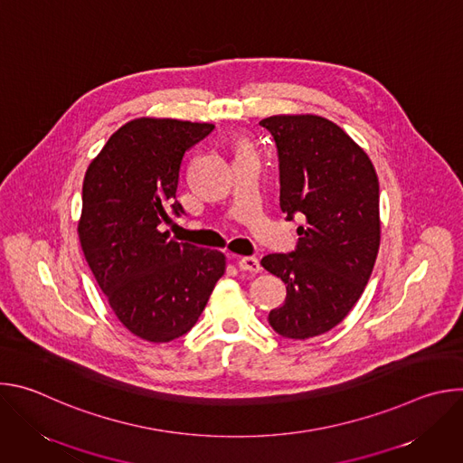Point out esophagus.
<instances>
[{
    "label": "esophagus",
    "mask_w": 463,
    "mask_h": 463,
    "mask_svg": "<svg viewBox=\"0 0 463 463\" xmlns=\"http://www.w3.org/2000/svg\"><path fill=\"white\" fill-rule=\"evenodd\" d=\"M238 268L241 271H247V273H260L261 271L260 261L254 256H241V258H238Z\"/></svg>",
    "instance_id": "obj_1"
}]
</instances>
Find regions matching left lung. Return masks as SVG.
Instances as JSON below:
<instances>
[{
    "instance_id": "1",
    "label": "left lung",
    "mask_w": 463,
    "mask_h": 463,
    "mask_svg": "<svg viewBox=\"0 0 463 463\" xmlns=\"http://www.w3.org/2000/svg\"><path fill=\"white\" fill-rule=\"evenodd\" d=\"M280 159V209L298 227L291 254H268L261 268L286 284V302L268 317L282 337L304 341L335 327L361 298L381 241L379 179L368 154L318 115H273Z\"/></svg>"
}]
</instances>
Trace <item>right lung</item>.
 I'll use <instances>...</instances> for the list:
<instances>
[{
  "instance_id": "obj_1",
  "label": "right lung",
  "mask_w": 463,
  "mask_h": 463,
  "mask_svg": "<svg viewBox=\"0 0 463 463\" xmlns=\"http://www.w3.org/2000/svg\"><path fill=\"white\" fill-rule=\"evenodd\" d=\"M214 124L139 117L122 124L90 163L79 240L115 317L148 343H170L197 322L227 258L161 231L175 202L186 150Z\"/></svg>"
}]
</instances>
